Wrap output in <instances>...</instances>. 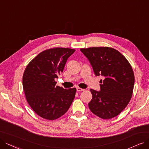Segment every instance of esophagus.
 <instances>
[{"mask_svg": "<svg viewBox=\"0 0 149 149\" xmlns=\"http://www.w3.org/2000/svg\"><path fill=\"white\" fill-rule=\"evenodd\" d=\"M76 90H77V91H78V92H82V91H85V89L81 88H80V87H77V88H76Z\"/></svg>", "mask_w": 149, "mask_h": 149, "instance_id": "esophagus-1", "label": "esophagus"}]
</instances>
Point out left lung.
I'll return each mask as SVG.
<instances>
[{
	"label": "left lung",
	"instance_id": "1",
	"mask_svg": "<svg viewBox=\"0 0 149 149\" xmlns=\"http://www.w3.org/2000/svg\"><path fill=\"white\" fill-rule=\"evenodd\" d=\"M96 76H102L100 91L91 89L89 109L103 119L118 115L129 103L134 84L132 66L120 52L109 47L81 48Z\"/></svg>",
	"mask_w": 149,
	"mask_h": 149
}]
</instances>
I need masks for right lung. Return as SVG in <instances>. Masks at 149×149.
I'll return each instance as SVG.
<instances>
[{"label": "right lung", "instance_id": "obj_1", "mask_svg": "<svg viewBox=\"0 0 149 149\" xmlns=\"http://www.w3.org/2000/svg\"><path fill=\"white\" fill-rule=\"evenodd\" d=\"M74 51L64 47L45 50L27 65L24 72L22 86L27 102L45 119L53 120L65 114L75 97L76 88L64 89L56 86L54 81Z\"/></svg>", "mask_w": 149, "mask_h": 149}]
</instances>
